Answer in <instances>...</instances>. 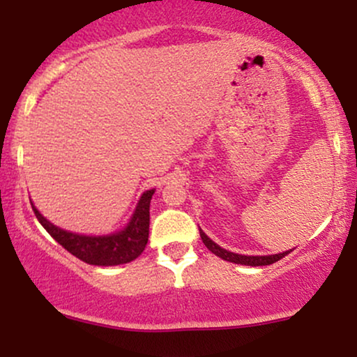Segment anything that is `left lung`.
<instances>
[{"mask_svg": "<svg viewBox=\"0 0 357 357\" xmlns=\"http://www.w3.org/2000/svg\"><path fill=\"white\" fill-rule=\"evenodd\" d=\"M199 236H202L203 243L206 245V248L210 250L211 253H215L216 257L223 258V260L231 261V264H238V265H248V267H261V265H270L275 264V261L284 258L285 255H289L292 250H285L282 253H275V255H240V253H233L230 250H225L223 247H220L218 243H215L210 236L206 235L203 230H199Z\"/></svg>", "mask_w": 357, "mask_h": 357, "instance_id": "obj_1", "label": "left lung"}]
</instances>
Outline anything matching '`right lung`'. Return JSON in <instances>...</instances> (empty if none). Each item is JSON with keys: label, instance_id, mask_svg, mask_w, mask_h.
Returning <instances> with one entry per match:
<instances>
[{"label": "right lung", "instance_id": "obj_1", "mask_svg": "<svg viewBox=\"0 0 357 357\" xmlns=\"http://www.w3.org/2000/svg\"><path fill=\"white\" fill-rule=\"evenodd\" d=\"M154 191L155 190H147L142 192L136 210L130 215L124 228L105 233V235H82V233L63 230L45 218L33 203H31V208L45 230L72 255L89 265L116 267V265L136 260L144 252L147 238H149V206Z\"/></svg>", "mask_w": 357, "mask_h": 357}]
</instances>
